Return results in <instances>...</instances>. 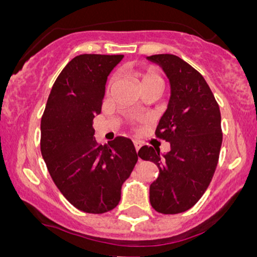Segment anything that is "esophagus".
I'll use <instances>...</instances> for the list:
<instances>
[{
  "mask_svg": "<svg viewBox=\"0 0 257 257\" xmlns=\"http://www.w3.org/2000/svg\"><path fill=\"white\" fill-rule=\"evenodd\" d=\"M134 146H135V150H137V152H138L139 150L141 149V146H143V143L139 140H134Z\"/></svg>",
  "mask_w": 257,
  "mask_h": 257,
  "instance_id": "esophagus-1",
  "label": "esophagus"
}]
</instances>
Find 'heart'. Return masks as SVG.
I'll list each match as a JSON object with an SVG mask.
<instances>
[{
	"mask_svg": "<svg viewBox=\"0 0 257 257\" xmlns=\"http://www.w3.org/2000/svg\"><path fill=\"white\" fill-rule=\"evenodd\" d=\"M113 82H114V77H112L110 83H108V89L112 87ZM140 84H141V88L146 87V85H151V84L163 85V78L161 77V75H159L155 69H147L140 75Z\"/></svg>",
	"mask_w": 257,
	"mask_h": 257,
	"instance_id": "heart-1",
	"label": "heart"
}]
</instances>
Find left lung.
I'll return each mask as SVG.
<instances>
[{
	"label": "left lung",
	"mask_w": 257,
	"mask_h": 257,
	"mask_svg": "<svg viewBox=\"0 0 257 257\" xmlns=\"http://www.w3.org/2000/svg\"><path fill=\"white\" fill-rule=\"evenodd\" d=\"M146 59L169 79V102L156 135L170 144V151L143 146L138 155L159 169L150 186L152 208L162 214L184 213L204 194L216 169L222 144L220 108L203 76L181 58L156 54Z\"/></svg>",
	"instance_id": "1"
}]
</instances>
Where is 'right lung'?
<instances>
[{
  "instance_id": "obj_1",
  "label": "right lung",
  "mask_w": 257,
  "mask_h": 257,
  "mask_svg": "<svg viewBox=\"0 0 257 257\" xmlns=\"http://www.w3.org/2000/svg\"><path fill=\"white\" fill-rule=\"evenodd\" d=\"M123 55L82 54L64 67L41 119V153L53 181L78 210L104 214L118 205L123 182L138 162L132 140L105 145L94 138L108 75Z\"/></svg>"
}]
</instances>
